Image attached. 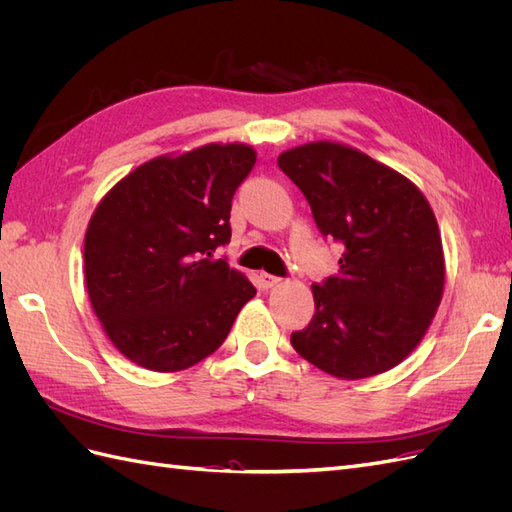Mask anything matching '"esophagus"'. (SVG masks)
<instances>
[{"mask_svg": "<svg viewBox=\"0 0 512 512\" xmlns=\"http://www.w3.org/2000/svg\"><path fill=\"white\" fill-rule=\"evenodd\" d=\"M260 284H262V288H273L277 284H282V277L269 275V273H260Z\"/></svg>", "mask_w": 512, "mask_h": 512, "instance_id": "1", "label": "esophagus"}]
</instances>
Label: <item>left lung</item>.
<instances>
[{
	"mask_svg": "<svg viewBox=\"0 0 512 512\" xmlns=\"http://www.w3.org/2000/svg\"><path fill=\"white\" fill-rule=\"evenodd\" d=\"M277 166L312 207L322 237L344 245L339 269L314 284L316 314L290 344L344 380L389 371L418 346L444 290L436 215L416 185L352 147L318 141Z\"/></svg>",
	"mask_w": 512,
	"mask_h": 512,
	"instance_id": "8db88e82",
	"label": "left lung"
}]
</instances>
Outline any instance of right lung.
<instances>
[{
  "label": "right lung",
  "mask_w": 512,
  "mask_h": 512,
  "mask_svg": "<svg viewBox=\"0 0 512 512\" xmlns=\"http://www.w3.org/2000/svg\"><path fill=\"white\" fill-rule=\"evenodd\" d=\"M254 164L252 147L211 143L141 164L100 200L85 232V282L132 363L179 371L203 361L256 294L213 258L230 241L232 196Z\"/></svg>",
  "instance_id": "right-lung-1"
}]
</instances>
